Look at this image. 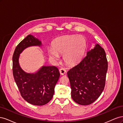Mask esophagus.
<instances>
[{
  "label": "esophagus",
  "mask_w": 123,
  "mask_h": 123,
  "mask_svg": "<svg viewBox=\"0 0 123 123\" xmlns=\"http://www.w3.org/2000/svg\"><path fill=\"white\" fill-rule=\"evenodd\" d=\"M59 73H60V74H61V75H64V74H65V73L66 72V70L64 69V68H61L59 70Z\"/></svg>",
  "instance_id": "34e87169"
}]
</instances>
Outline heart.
<instances>
[{"label": "heart", "mask_w": 123, "mask_h": 123, "mask_svg": "<svg viewBox=\"0 0 123 123\" xmlns=\"http://www.w3.org/2000/svg\"><path fill=\"white\" fill-rule=\"evenodd\" d=\"M86 42L83 36L75 35L59 37L53 43L52 48L48 50L50 56L57 60L58 54H63L64 61L69 64L79 62L84 54Z\"/></svg>", "instance_id": "obj_1"}]
</instances>
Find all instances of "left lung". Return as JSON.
<instances>
[{
  "label": "left lung",
  "mask_w": 123,
  "mask_h": 123,
  "mask_svg": "<svg viewBox=\"0 0 123 123\" xmlns=\"http://www.w3.org/2000/svg\"><path fill=\"white\" fill-rule=\"evenodd\" d=\"M107 70L105 51L97 44L67 72L74 101L81 105L95 102L105 87Z\"/></svg>",
  "instance_id": "left-lung-1"
}]
</instances>
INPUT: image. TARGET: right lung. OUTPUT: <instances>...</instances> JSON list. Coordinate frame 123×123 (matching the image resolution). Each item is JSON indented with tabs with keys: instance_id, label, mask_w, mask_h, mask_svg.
I'll return each mask as SVG.
<instances>
[{
	"instance_id": "obj_1",
	"label": "right lung",
	"mask_w": 123,
	"mask_h": 123,
	"mask_svg": "<svg viewBox=\"0 0 123 123\" xmlns=\"http://www.w3.org/2000/svg\"><path fill=\"white\" fill-rule=\"evenodd\" d=\"M40 45L38 39L29 35L17 46L13 55V74L20 93L28 103L36 106L45 105L52 99L60 76L55 66H43L35 74L25 73L20 67L18 58L21 52L28 47Z\"/></svg>"
}]
</instances>
